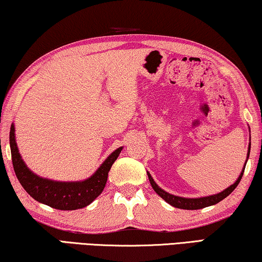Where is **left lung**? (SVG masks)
Instances as JSON below:
<instances>
[{"label":"left lung","mask_w":262,"mask_h":262,"mask_svg":"<svg viewBox=\"0 0 262 262\" xmlns=\"http://www.w3.org/2000/svg\"><path fill=\"white\" fill-rule=\"evenodd\" d=\"M250 151H251V143H250V145H248L246 162L248 160V157H250ZM246 162H245V165H244V168L242 170V173H240L239 178L237 179V181H235L233 184H231L229 188H226V189H224L222 192H218V194L204 196V197H199V199H186V197H180V196L171 195V194H169V192H167L164 189H161V188L158 186L156 182H154L153 178L151 177V174H149L148 171H147V175H148L149 182H151V186L154 189V191H156L157 194L161 197V199H164L167 203H169L170 205H173V207L179 208V209L197 210V209H203V208L210 207V205L217 204L218 202H221L222 200H224L225 197H228L231 194V192H232L235 189V187L238 186L240 180H242L244 170H245Z\"/></svg>","instance_id":"1"}]
</instances>
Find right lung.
I'll return each mask as SVG.
<instances>
[{
  "label": "right lung",
  "instance_id": "right-lung-1",
  "mask_svg": "<svg viewBox=\"0 0 262 262\" xmlns=\"http://www.w3.org/2000/svg\"><path fill=\"white\" fill-rule=\"evenodd\" d=\"M12 166L17 179L28 194L38 202L58 210L82 209L91 204L104 189L108 173L123 147L114 151L91 178L83 181L61 182L40 178L28 168L20 157L15 139V125L10 127Z\"/></svg>",
  "mask_w": 262,
  "mask_h": 262
}]
</instances>
